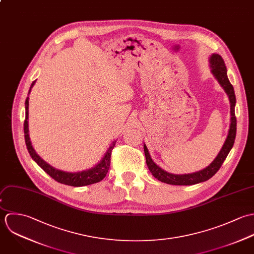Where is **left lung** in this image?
Segmentation results:
<instances>
[{"mask_svg": "<svg viewBox=\"0 0 254 254\" xmlns=\"http://www.w3.org/2000/svg\"><path fill=\"white\" fill-rule=\"evenodd\" d=\"M210 66H211V71L215 78L218 80V82L221 84V86L224 88L226 91L227 95L229 96L230 103H231V126L229 129V134L227 136V139L220 150L217 157L214 159V161L205 169L201 171H198L196 173H191V174H185V175H174L171 173H168L164 170H162L159 166H157L153 162L150 154L148 152V149L146 145L144 144V154L146 158V164L148 166L149 171L151 172L153 176L161 181L162 183H166L169 185H175V186H191L195 185L198 183H202L210 178H212L218 170L221 168L223 162L227 158L228 154L231 151L235 138H236V133H237V118L235 114V106H236V95L234 91V87L231 84L228 75H227V67L225 65V62L223 58L218 55V54H213L210 57Z\"/></svg>", "mask_w": 254, "mask_h": 254, "instance_id": "left-lung-1", "label": "left lung"}]
</instances>
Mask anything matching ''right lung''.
I'll use <instances>...</instances> for the list:
<instances>
[{
  "mask_svg": "<svg viewBox=\"0 0 254 254\" xmlns=\"http://www.w3.org/2000/svg\"><path fill=\"white\" fill-rule=\"evenodd\" d=\"M36 80H34L31 83L30 89L28 94L31 91V88L35 84ZM28 97L25 100V120L23 124V129H24V139H25V144L27 147V150L30 154L31 158L51 177L55 181H57L60 184H64L66 186H71V187H84V186H89L92 184H96L102 181L105 177L106 174L108 173V170L110 168V163H111V154L112 150L116 144V141H113L111 146L108 148V150L105 153L104 157L102 158L101 161L94 166L91 169H88L86 171L82 172H76V173H68V172H64L58 169H55L54 167L47 164L43 159L40 158L39 155L35 152L33 149L29 134H28V106H29V101Z\"/></svg>",
  "mask_w": 254,
  "mask_h": 254,
  "instance_id": "1",
  "label": "right lung"
}]
</instances>
